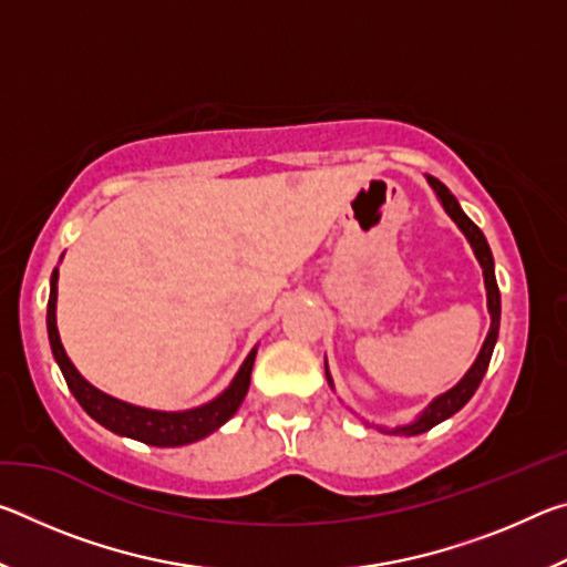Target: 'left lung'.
Returning <instances> with one entry per match:
<instances>
[{"label": "left lung", "mask_w": 567, "mask_h": 567, "mask_svg": "<svg viewBox=\"0 0 567 567\" xmlns=\"http://www.w3.org/2000/svg\"><path fill=\"white\" fill-rule=\"evenodd\" d=\"M427 185L435 189L440 205H443L445 213L453 217V223L460 227V233L467 237V243H470V247H473V252L477 257L480 267H483L485 290H487V312H491V332H487L483 348H480L477 360L473 362V368L465 372V378L460 380L453 390L443 392V395L430 402V405L422 410V415L415 422H410V425H398V427H390V430L388 427H378V430H382V433H388V435H420V433H427L430 427L440 425V422L447 420L450 415H455L460 408H465V402L475 395V390L480 388V382H483V378H485V370H487V364H491L495 342H497V330H501V290H497V280H495V262H493L491 245H487L485 235L480 233V227L473 223V219H470L463 213V207L457 205L455 195L443 185V182L427 175ZM324 375H328V385L332 388V378H330L328 362H324Z\"/></svg>", "instance_id": "left-lung-1"}]
</instances>
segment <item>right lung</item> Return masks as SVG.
Instances as JSON below:
<instances>
[{
	"mask_svg": "<svg viewBox=\"0 0 567 567\" xmlns=\"http://www.w3.org/2000/svg\"><path fill=\"white\" fill-rule=\"evenodd\" d=\"M56 280H60V270L54 267L50 280V302H47V332H50L52 354L56 364H60L66 388L72 390V395L84 408V412H87L92 420H97L102 427H107L122 437L140 440V443L145 445L179 447L197 443V440L215 433V430L223 427L239 410V405H243L249 390V375H252L257 348L247 354V360L235 375L233 385H229L223 395H217L213 402H207V405L182 412H162L130 405V402L104 395L102 390L90 385V382L80 375V370L74 368L62 348L60 332H56Z\"/></svg>",
	"mask_w": 567,
	"mask_h": 567,
	"instance_id": "1",
	"label": "right lung"
}]
</instances>
